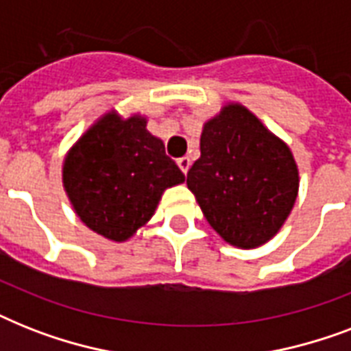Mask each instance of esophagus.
I'll list each match as a JSON object with an SVG mask.
<instances>
[{"label":"esophagus","mask_w":351,"mask_h":351,"mask_svg":"<svg viewBox=\"0 0 351 351\" xmlns=\"http://www.w3.org/2000/svg\"><path fill=\"white\" fill-rule=\"evenodd\" d=\"M178 167H180L184 175H187V171L191 167V160H189V156H182V158H178Z\"/></svg>","instance_id":"obj_1"}]
</instances>
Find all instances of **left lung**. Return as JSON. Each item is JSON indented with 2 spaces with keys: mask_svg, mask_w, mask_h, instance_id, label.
<instances>
[{
  "mask_svg": "<svg viewBox=\"0 0 351 351\" xmlns=\"http://www.w3.org/2000/svg\"><path fill=\"white\" fill-rule=\"evenodd\" d=\"M187 187L226 242L251 250L273 239L291 213L299 169L280 138L245 107L230 104L206 121Z\"/></svg>",
  "mask_w": 351,
  "mask_h": 351,
  "instance_id": "8db88e82",
  "label": "left lung"
}]
</instances>
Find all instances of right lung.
I'll use <instances>...</instances> for the list:
<instances>
[{
	"label": "right lung",
	"instance_id": "1",
	"mask_svg": "<svg viewBox=\"0 0 351 351\" xmlns=\"http://www.w3.org/2000/svg\"><path fill=\"white\" fill-rule=\"evenodd\" d=\"M145 123L142 117L121 120L107 112L63 164V187L80 220L114 242L136 233L154 215L162 193L186 178Z\"/></svg>",
	"mask_w": 351,
	"mask_h": 351
}]
</instances>
